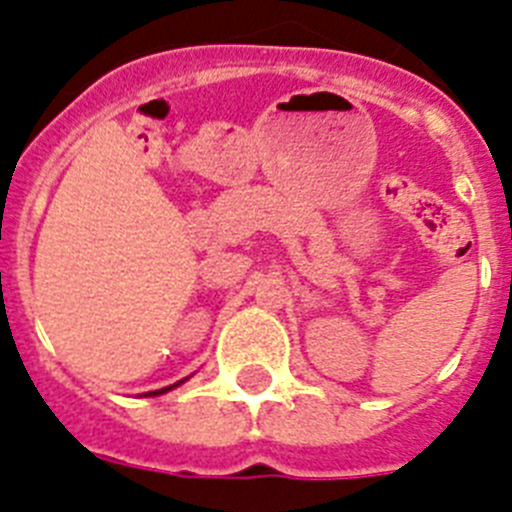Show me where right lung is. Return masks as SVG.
Segmentation results:
<instances>
[{"label": "right lung", "instance_id": "right-lung-1", "mask_svg": "<svg viewBox=\"0 0 512 512\" xmlns=\"http://www.w3.org/2000/svg\"><path fill=\"white\" fill-rule=\"evenodd\" d=\"M182 382H184V379H182ZM182 382H176V384H171V387H164V390H156V392H148V395H164V392H169V390H174V387H179V384H182Z\"/></svg>", "mask_w": 512, "mask_h": 512}]
</instances>
